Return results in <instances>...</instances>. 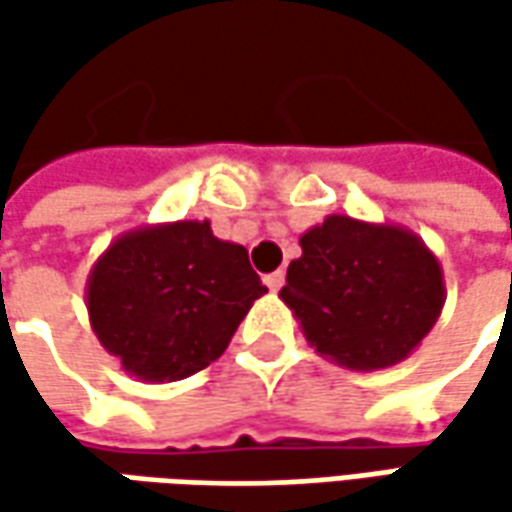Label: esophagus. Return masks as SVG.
Listing matches in <instances>:
<instances>
[{"label": "esophagus", "mask_w": 512, "mask_h": 512, "mask_svg": "<svg viewBox=\"0 0 512 512\" xmlns=\"http://www.w3.org/2000/svg\"><path fill=\"white\" fill-rule=\"evenodd\" d=\"M265 285H267V290H273V293H276L279 287L285 285V273H282V270H276V273H267Z\"/></svg>", "instance_id": "34e87169"}]
</instances>
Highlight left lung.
<instances>
[{"label":"left lung","mask_w":512,"mask_h":512,"mask_svg":"<svg viewBox=\"0 0 512 512\" xmlns=\"http://www.w3.org/2000/svg\"><path fill=\"white\" fill-rule=\"evenodd\" d=\"M299 245L279 296L319 356L350 370H384L433 330L444 273L413 230L330 213Z\"/></svg>","instance_id":"obj_1"}]
</instances>
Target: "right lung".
I'll return each mask as SVG.
<instances>
[{
  "mask_svg": "<svg viewBox=\"0 0 512 512\" xmlns=\"http://www.w3.org/2000/svg\"><path fill=\"white\" fill-rule=\"evenodd\" d=\"M267 287L247 250L182 219L116 236L90 267L96 339L139 382L187 379L216 362Z\"/></svg>",
  "mask_w": 512,
  "mask_h": 512,
  "instance_id": "add662e5",
  "label": "right lung"
}]
</instances>
